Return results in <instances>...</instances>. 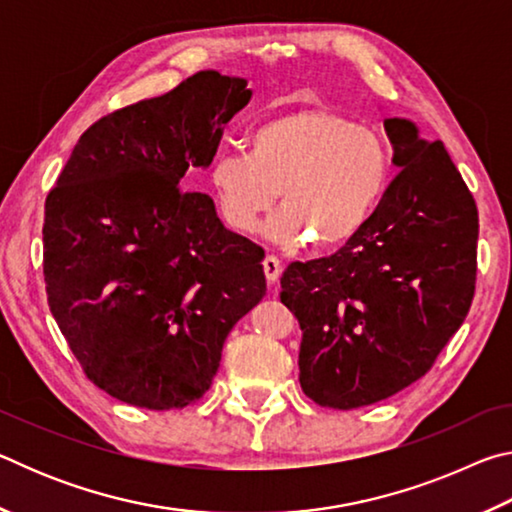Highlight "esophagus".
<instances>
[{"label": "esophagus", "mask_w": 512, "mask_h": 512, "mask_svg": "<svg viewBox=\"0 0 512 512\" xmlns=\"http://www.w3.org/2000/svg\"><path fill=\"white\" fill-rule=\"evenodd\" d=\"M262 264H264V273H266V280H268V284H275V282H277V277H280V273H282V264H280V259H277L275 255H266Z\"/></svg>", "instance_id": "esophagus-1"}]
</instances>
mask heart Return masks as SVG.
Returning a JSON list of instances; mask_svg holds the SVG:
<instances>
[{
	"instance_id": "b5f03b06",
	"label": "heart",
	"mask_w": 512,
	"mask_h": 512,
	"mask_svg": "<svg viewBox=\"0 0 512 512\" xmlns=\"http://www.w3.org/2000/svg\"><path fill=\"white\" fill-rule=\"evenodd\" d=\"M388 176L391 153L377 131L329 108H300L259 121L246 155H219L210 185L232 230L253 232L280 192L268 237L334 246L366 225Z\"/></svg>"
}]
</instances>
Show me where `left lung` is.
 I'll return each instance as SVG.
<instances>
[{
    "label": "left lung",
    "instance_id": "obj_1",
    "mask_svg": "<svg viewBox=\"0 0 512 512\" xmlns=\"http://www.w3.org/2000/svg\"><path fill=\"white\" fill-rule=\"evenodd\" d=\"M400 173L334 255L291 262L280 300L298 318L300 386L359 409L418 381L463 325L476 280L479 212L443 142L386 117Z\"/></svg>",
    "mask_w": 512,
    "mask_h": 512
}]
</instances>
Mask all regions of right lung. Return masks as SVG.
Here are the masks:
<instances>
[{
    "mask_svg": "<svg viewBox=\"0 0 512 512\" xmlns=\"http://www.w3.org/2000/svg\"><path fill=\"white\" fill-rule=\"evenodd\" d=\"M253 97L203 69L85 131L45 203L47 300L85 375L151 411L201 400L223 343L266 293L264 250L185 192Z\"/></svg>",
    "mask_w": 512,
    "mask_h": 512,
    "instance_id": "1",
    "label": "right lung"
}]
</instances>
